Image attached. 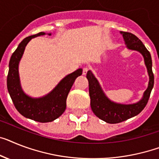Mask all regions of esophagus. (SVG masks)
I'll return each instance as SVG.
<instances>
[{
	"instance_id": "34e87169",
	"label": "esophagus",
	"mask_w": 159,
	"mask_h": 159,
	"mask_svg": "<svg viewBox=\"0 0 159 159\" xmlns=\"http://www.w3.org/2000/svg\"><path fill=\"white\" fill-rule=\"evenodd\" d=\"M89 70V69L88 67L83 68V75H86L88 73Z\"/></svg>"
}]
</instances>
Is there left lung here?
<instances>
[{
    "label": "left lung",
    "mask_w": 159,
    "mask_h": 159,
    "mask_svg": "<svg viewBox=\"0 0 159 159\" xmlns=\"http://www.w3.org/2000/svg\"><path fill=\"white\" fill-rule=\"evenodd\" d=\"M120 32L123 34L128 48L132 50L139 51L143 55L149 73V82L148 89L145 90L143 98L140 102L132 105L117 104L106 98L93 74L90 70L88 71L86 77L89 80V96L91 99L90 106L92 111L97 117L108 124L121 123L140 114L148 103L154 83V76L152 70L151 55L147 48H145L141 40L133 34L125 31Z\"/></svg>",
    "instance_id": "1"
}]
</instances>
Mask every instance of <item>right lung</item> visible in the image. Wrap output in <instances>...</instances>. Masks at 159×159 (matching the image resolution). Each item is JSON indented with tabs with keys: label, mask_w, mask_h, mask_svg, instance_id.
Instances as JSON below:
<instances>
[{
	"label": "right lung",
	"mask_w": 159,
	"mask_h": 159,
	"mask_svg": "<svg viewBox=\"0 0 159 159\" xmlns=\"http://www.w3.org/2000/svg\"><path fill=\"white\" fill-rule=\"evenodd\" d=\"M40 32L26 37L14 51L9 63L7 89L17 111L24 117L40 123L52 122L60 117L66 107V98L75 79L82 75V69H78L68 75L48 95L40 98H31L21 89L18 76V63L27 43L34 37L44 35ZM51 35V34H48Z\"/></svg>",
	"instance_id": "1"
}]
</instances>
